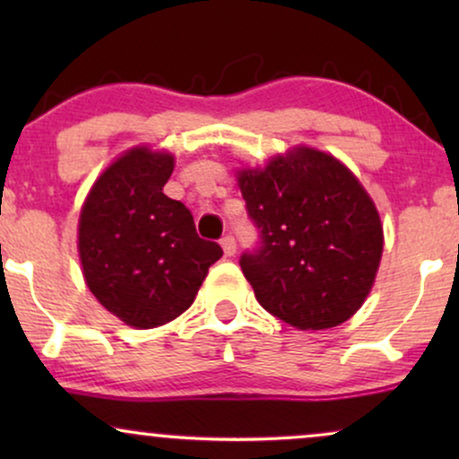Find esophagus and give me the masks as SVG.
<instances>
[{"instance_id":"1","label":"esophagus","mask_w":459,"mask_h":459,"mask_svg":"<svg viewBox=\"0 0 459 459\" xmlns=\"http://www.w3.org/2000/svg\"><path fill=\"white\" fill-rule=\"evenodd\" d=\"M220 244H222V247H224V255L226 256H233L235 255V250H237V241H235V237L230 235V233H226L222 239H220Z\"/></svg>"}]
</instances>
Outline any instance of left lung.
Instances as JSON below:
<instances>
[{"mask_svg":"<svg viewBox=\"0 0 459 459\" xmlns=\"http://www.w3.org/2000/svg\"><path fill=\"white\" fill-rule=\"evenodd\" d=\"M259 244L239 265L259 304L299 330L343 324L362 307L380 267V215L332 155L296 149L239 175Z\"/></svg>","mask_w":459,"mask_h":459,"instance_id":"obj_1","label":"left lung"}]
</instances>
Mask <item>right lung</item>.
Returning <instances> with one entry per match:
<instances>
[{
    "instance_id": "obj_1",
    "label": "right lung",
    "mask_w": 459,
    "mask_h": 459,
    "mask_svg": "<svg viewBox=\"0 0 459 459\" xmlns=\"http://www.w3.org/2000/svg\"><path fill=\"white\" fill-rule=\"evenodd\" d=\"M175 157L134 149L116 160L79 215V259L94 298L134 328L168 324L192 307L222 256L200 239L192 212L163 194Z\"/></svg>"
}]
</instances>
